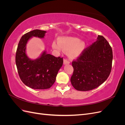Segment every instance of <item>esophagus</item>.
Segmentation results:
<instances>
[{
	"instance_id": "esophagus-1",
	"label": "esophagus",
	"mask_w": 125,
	"mask_h": 125,
	"mask_svg": "<svg viewBox=\"0 0 125 125\" xmlns=\"http://www.w3.org/2000/svg\"><path fill=\"white\" fill-rule=\"evenodd\" d=\"M70 62L68 61V60L67 59H64L63 60V64L64 65H67V64H69Z\"/></svg>"
}]
</instances>
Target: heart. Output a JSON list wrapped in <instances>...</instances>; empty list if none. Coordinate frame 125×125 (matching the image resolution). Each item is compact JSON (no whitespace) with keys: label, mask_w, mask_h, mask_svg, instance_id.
Returning a JSON list of instances; mask_svg holds the SVG:
<instances>
[{"label":"heart","mask_w":125,"mask_h":125,"mask_svg":"<svg viewBox=\"0 0 125 125\" xmlns=\"http://www.w3.org/2000/svg\"><path fill=\"white\" fill-rule=\"evenodd\" d=\"M58 43L55 41L53 42L52 48L59 52L61 51L62 49L65 52H69L68 56L71 59L79 57L85 48L84 42L74 37H60L58 39Z\"/></svg>","instance_id":"heart-1"}]
</instances>
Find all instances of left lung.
<instances>
[{
    "label": "left lung",
    "mask_w": 125,
    "mask_h": 125,
    "mask_svg": "<svg viewBox=\"0 0 125 125\" xmlns=\"http://www.w3.org/2000/svg\"><path fill=\"white\" fill-rule=\"evenodd\" d=\"M113 60L112 49L103 36L86 48L82 55L73 61V73L71 83L75 89L81 91L96 88L108 78Z\"/></svg>",
    "instance_id": "obj_1"
}]
</instances>
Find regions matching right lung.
<instances>
[{"instance_id":"right-lung-1","label":"right lung","mask_w":125,"mask_h":125,"mask_svg":"<svg viewBox=\"0 0 125 125\" xmlns=\"http://www.w3.org/2000/svg\"><path fill=\"white\" fill-rule=\"evenodd\" d=\"M46 31L34 30L25 34L19 42L16 63L21 81L34 89H47L54 83L58 72L62 66L63 58L55 57L46 51L35 59L30 58L26 53V44L33 37L43 39Z\"/></svg>"}]
</instances>
